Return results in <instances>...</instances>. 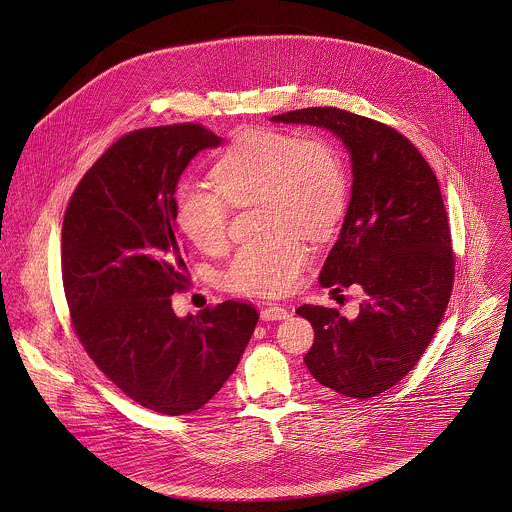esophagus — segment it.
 I'll list each match as a JSON object with an SVG mask.
<instances>
[{
    "mask_svg": "<svg viewBox=\"0 0 512 512\" xmlns=\"http://www.w3.org/2000/svg\"><path fill=\"white\" fill-rule=\"evenodd\" d=\"M288 310L283 308V306H279V304H269V306H265L263 310H261V318L265 320V322H273V320H284V318H288Z\"/></svg>",
    "mask_w": 512,
    "mask_h": 512,
    "instance_id": "1",
    "label": "esophagus"
}]
</instances>
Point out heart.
<instances>
[{
	"mask_svg": "<svg viewBox=\"0 0 512 512\" xmlns=\"http://www.w3.org/2000/svg\"><path fill=\"white\" fill-rule=\"evenodd\" d=\"M218 190L186 184L176 196V220L204 253L228 243L231 208L263 202L267 226L279 235L271 245L241 247L229 263L228 288L253 296L292 290L310 253L297 233L324 237L347 204V171L340 149L324 135L279 129H247L214 167Z\"/></svg>",
	"mask_w": 512,
	"mask_h": 512,
	"instance_id": "1",
	"label": "heart"
}]
</instances>
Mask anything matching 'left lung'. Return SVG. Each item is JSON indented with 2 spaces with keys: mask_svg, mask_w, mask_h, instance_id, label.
Returning a JSON list of instances; mask_svg holds the SVG:
<instances>
[{
  "mask_svg": "<svg viewBox=\"0 0 512 512\" xmlns=\"http://www.w3.org/2000/svg\"><path fill=\"white\" fill-rule=\"evenodd\" d=\"M332 131L351 159V200L320 284L363 288L359 314L304 304L314 328L310 375L343 397L395 387L436 334L454 284V251L436 174L397 129L338 108L271 117Z\"/></svg>",
  "mask_w": 512,
  "mask_h": 512,
  "instance_id": "obj_1",
  "label": "left lung"
}]
</instances>
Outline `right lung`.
<instances>
[{"label": "right lung", "instance_id": "obj_1", "mask_svg": "<svg viewBox=\"0 0 512 512\" xmlns=\"http://www.w3.org/2000/svg\"><path fill=\"white\" fill-rule=\"evenodd\" d=\"M224 143L198 123L137 129L94 163L62 222V283L72 326L98 369L137 404L180 416L202 408L235 371L259 320L226 300L178 318L188 283L176 233V184Z\"/></svg>", "mask_w": 512, "mask_h": 512}]
</instances>
